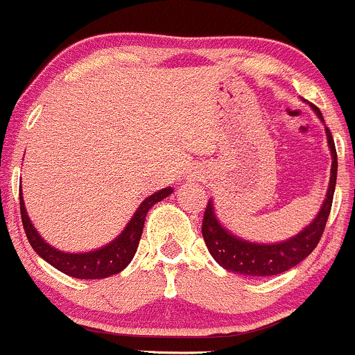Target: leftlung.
I'll return each mask as SVG.
<instances>
[{"mask_svg": "<svg viewBox=\"0 0 355 355\" xmlns=\"http://www.w3.org/2000/svg\"><path fill=\"white\" fill-rule=\"evenodd\" d=\"M310 106L316 113V116L320 118V121L325 125L322 112L311 103ZM325 133L331 155L329 189H327L325 200H323L315 218L293 237L270 243L250 242V240L239 237V235H235L234 232H230L220 223L218 216L215 213V207H213V200L208 201L201 232H203V239L209 254L223 269L249 277L276 276V274L295 268L296 264H300L301 261H304L308 255L313 252V249L322 239L323 230H325L331 201H334L335 184H337V150H335L334 137H331L327 127Z\"/></svg>", "mask_w": 355, "mask_h": 355, "instance_id": "8db88e82", "label": "left lung"}]
</instances>
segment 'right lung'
<instances>
[{
	"label": "right lung",
	"instance_id": "obj_1",
	"mask_svg": "<svg viewBox=\"0 0 355 355\" xmlns=\"http://www.w3.org/2000/svg\"><path fill=\"white\" fill-rule=\"evenodd\" d=\"M173 191L174 189L167 186V188L159 189V191L147 196L140 203V207L135 209L130 222L127 223V227L121 230L118 237L106 243V245L98 247L94 250H87V252H64V250L55 249L51 243L45 242L37 232V228L33 227L32 220L28 218L24 196H21L20 191L21 222H24L26 239H28L33 250L44 261L54 266L57 270L71 277H78V279H103V277H110L113 274L121 272L130 264L133 255L137 252V247H139L140 237H142L144 222H146L148 209L154 207L155 203L162 201L164 198L173 194Z\"/></svg>",
	"mask_w": 355,
	"mask_h": 355
}]
</instances>
